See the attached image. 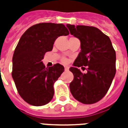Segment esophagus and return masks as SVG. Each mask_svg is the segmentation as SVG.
I'll return each instance as SVG.
<instances>
[{
  "instance_id": "1",
  "label": "esophagus",
  "mask_w": 128,
  "mask_h": 128,
  "mask_svg": "<svg viewBox=\"0 0 128 128\" xmlns=\"http://www.w3.org/2000/svg\"><path fill=\"white\" fill-rule=\"evenodd\" d=\"M64 70H65V71H68L69 70L68 66H64Z\"/></svg>"
}]
</instances>
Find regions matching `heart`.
<instances>
[{
  "label": "heart",
  "mask_w": 128,
  "mask_h": 128,
  "mask_svg": "<svg viewBox=\"0 0 128 128\" xmlns=\"http://www.w3.org/2000/svg\"><path fill=\"white\" fill-rule=\"evenodd\" d=\"M61 60H62V62L63 63H64V64H66V63H68V59L67 58H62V59H61Z\"/></svg>",
  "instance_id": "1"
}]
</instances>
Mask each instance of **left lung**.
I'll return each instance as SVG.
<instances>
[{
	"instance_id": "1",
	"label": "left lung",
	"mask_w": 128,
	"mask_h": 128,
	"mask_svg": "<svg viewBox=\"0 0 128 128\" xmlns=\"http://www.w3.org/2000/svg\"><path fill=\"white\" fill-rule=\"evenodd\" d=\"M72 35L80 41V52L70 68L74 76L70 89L75 99L85 104L97 102L105 96L116 73V53L110 38L99 29L67 24ZM87 72L82 74L78 67Z\"/></svg>"
}]
</instances>
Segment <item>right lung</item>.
Segmentation results:
<instances>
[{"mask_svg":"<svg viewBox=\"0 0 128 128\" xmlns=\"http://www.w3.org/2000/svg\"><path fill=\"white\" fill-rule=\"evenodd\" d=\"M69 33L62 24L40 23L28 29L20 38L12 59V77L20 96L28 104L40 106L53 98V85L64 68L60 64L46 68L42 60L58 36Z\"/></svg>","mask_w":128,"mask_h":128,"instance_id":"1","label":"right lung"}]
</instances>
